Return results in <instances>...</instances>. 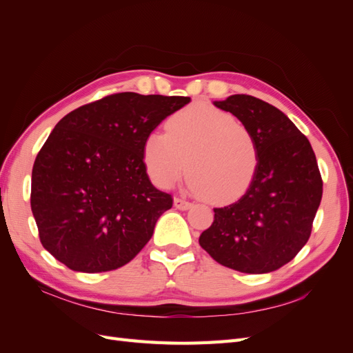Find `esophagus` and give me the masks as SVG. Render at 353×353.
I'll return each mask as SVG.
<instances>
[{
  "instance_id": "obj_1",
  "label": "esophagus",
  "mask_w": 353,
  "mask_h": 353,
  "mask_svg": "<svg viewBox=\"0 0 353 353\" xmlns=\"http://www.w3.org/2000/svg\"><path fill=\"white\" fill-rule=\"evenodd\" d=\"M174 206L179 210H187L190 209L191 206H193V203L188 201V200H184V199H179V197H175L174 199Z\"/></svg>"
}]
</instances>
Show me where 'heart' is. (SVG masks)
I'll return each instance as SVG.
<instances>
[{
	"label": "heart",
	"instance_id": "heart-1",
	"mask_svg": "<svg viewBox=\"0 0 353 353\" xmlns=\"http://www.w3.org/2000/svg\"><path fill=\"white\" fill-rule=\"evenodd\" d=\"M166 131H152L143 144V162L156 185L172 187L187 166L191 187L212 200H234L252 185L261 159L258 141L230 113L190 105L169 117Z\"/></svg>",
	"mask_w": 353,
	"mask_h": 353
}]
</instances>
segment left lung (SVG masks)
<instances>
[{
	"instance_id": "left-lung-1",
	"label": "left lung",
	"mask_w": 353,
	"mask_h": 353,
	"mask_svg": "<svg viewBox=\"0 0 353 353\" xmlns=\"http://www.w3.org/2000/svg\"><path fill=\"white\" fill-rule=\"evenodd\" d=\"M253 132L259 168L248 191L215 208L199 243L213 259L244 274H266L290 262L306 244L323 197V179L307 138L272 104L236 94L213 101Z\"/></svg>"
}]
</instances>
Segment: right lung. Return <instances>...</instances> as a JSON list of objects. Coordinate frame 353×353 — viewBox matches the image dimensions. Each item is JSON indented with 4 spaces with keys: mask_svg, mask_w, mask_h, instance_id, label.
Returning <instances> with one entry per match:
<instances>
[{
    "mask_svg": "<svg viewBox=\"0 0 353 353\" xmlns=\"http://www.w3.org/2000/svg\"><path fill=\"white\" fill-rule=\"evenodd\" d=\"M191 101L119 92L81 105L54 126L32 169L30 208L39 240L78 272L132 261L152 239L172 196L143 162L145 137Z\"/></svg>",
    "mask_w": 353,
    "mask_h": 353,
    "instance_id": "add662e5",
    "label": "right lung"
}]
</instances>
